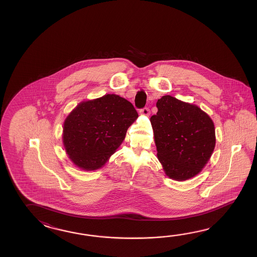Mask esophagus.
Wrapping results in <instances>:
<instances>
[{
    "mask_svg": "<svg viewBox=\"0 0 257 257\" xmlns=\"http://www.w3.org/2000/svg\"><path fill=\"white\" fill-rule=\"evenodd\" d=\"M140 112H141V114H142V115H150V109H149L148 107H144V108H142Z\"/></svg>",
    "mask_w": 257,
    "mask_h": 257,
    "instance_id": "34e87169",
    "label": "esophagus"
}]
</instances>
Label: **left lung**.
Segmentation results:
<instances>
[{"label": "left lung", "instance_id": "8db88e82", "mask_svg": "<svg viewBox=\"0 0 257 257\" xmlns=\"http://www.w3.org/2000/svg\"><path fill=\"white\" fill-rule=\"evenodd\" d=\"M158 112L151 117L157 156L171 179L185 181L204 168L213 153V121L195 104L171 95L157 101Z\"/></svg>", "mask_w": 257, "mask_h": 257}]
</instances>
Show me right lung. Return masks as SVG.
Here are the masks:
<instances>
[{"label":"right lung","mask_w":257,"mask_h":257,"mask_svg":"<svg viewBox=\"0 0 257 257\" xmlns=\"http://www.w3.org/2000/svg\"><path fill=\"white\" fill-rule=\"evenodd\" d=\"M138 116L133 104L116 94L80 103L63 124L66 153L82 169L101 168L120 146Z\"/></svg>","instance_id":"add662e5"}]
</instances>
